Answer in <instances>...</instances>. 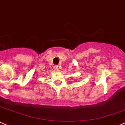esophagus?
Here are the masks:
<instances>
[{
	"mask_svg": "<svg viewBox=\"0 0 125 125\" xmlns=\"http://www.w3.org/2000/svg\"><path fill=\"white\" fill-rule=\"evenodd\" d=\"M54 70H55V71H59V68H58V67L57 66V65H56V66H54Z\"/></svg>",
	"mask_w": 125,
	"mask_h": 125,
	"instance_id": "esophagus-1",
	"label": "esophagus"
}]
</instances>
